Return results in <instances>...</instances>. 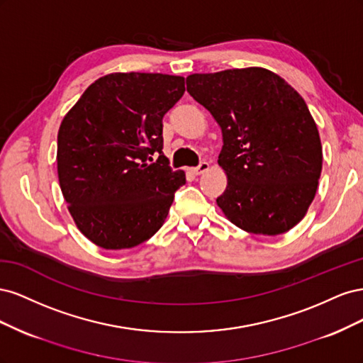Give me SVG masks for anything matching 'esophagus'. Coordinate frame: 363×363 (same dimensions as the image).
<instances>
[{
    "label": "esophagus",
    "mask_w": 363,
    "mask_h": 363,
    "mask_svg": "<svg viewBox=\"0 0 363 363\" xmlns=\"http://www.w3.org/2000/svg\"><path fill=\"white\" fill-rule=\"evenodd\" d=\"M207 169H208V163H207V162H200V164H199V167H195V168H192L191 171H192V174H195V175H200V174L206 172Z\"/></svg>",
    "instance_id": "esophagus-1"
}]
</instances>
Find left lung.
Returning <instances> with one entry per match:
<instances>
[{"label":"left lung","mask_w":363,"mask_h":363,"mask_svg":"<svg viewBox=\"0 0 363 363\" xmlns=\"http://www.w3.org/2000/svg\"><path fill=\"white\" fill-rule=\"evenodd\" d=\"M186 84L223 131L218 163L227 189L216 203L224 215L255 235L298 224L323 169L320 133L301 95L263 68L192 74Z\"/></svg>","instance_id":"1"}]
</instances>
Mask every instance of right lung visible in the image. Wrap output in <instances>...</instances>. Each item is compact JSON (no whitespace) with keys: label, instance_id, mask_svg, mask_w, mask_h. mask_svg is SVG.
<instances>
[{"label":"right lung","instance_id":"1","mask_svg":"<svg viewBox=\"0 0 363 363\" xmlns=\"http://www.w3.org/2000/svg\"><path fill=\"white\" fill-rule=\"evenodd\" d=\"M183 94V77L115 72L94 82L63 118L60 189L95 245L136 247L163 225L186 175L163 156L162 121Z\"/></svg>","mask_w":363,"mask_h":363}]
</instances>
